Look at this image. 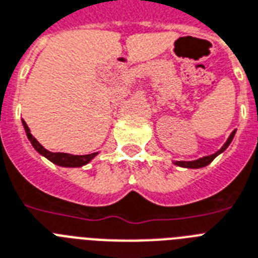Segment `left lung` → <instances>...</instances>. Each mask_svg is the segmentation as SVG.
<instances>
[{
    "instance_id": "obj_1",
    "label": "left lung",
    "mask_w": 258,
    "mask_h": 258,
    "mask_svg": "<svg viewBox=\"0 0 258 258\" xmlns=\"http://www.w3.org/2000/svg\"><path fill=\"white\" fill-rule=\"evenodd\" d=\"M234 135H236V131H233L232 133H230L229 139L226 140V142L222 145V148L218 152H216L214 154H211V156H205V157L203 158H199V160H195V161H176L174 164L178 165V166H182V168H191V169H199V168H204V166H207V165L211 164L212 161H213L214 158L217 157L218 154L222 153L224 150L229 146V144L232 142V140H233Z\"/></svg>"
}]
</instances>
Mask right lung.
<instances>
[{
	"mask_svg": "<svg viewBox=\"0 0 258 258\" xmlns=\"http://www.w3.org/2000/svg\"><path fill=\"white\" fill-rule=\"evenodd\" d=\"M22 125L25 127V132H26V136H28L29 141L32 142L33 148L38 152L40 154H42L44 157H46L47 160H50L53 164L59 165V166H69V168H77V166H82V165H86L88 162H90L96 157L97 153L92 154H84V156H74V154L69 153H51L49 150H46L44 146L41 145L40 142L37 141L34 137L30 133V129L26 125L24 119H22Z\"/></svg>",
	"mask_w": 258,
	"mask_h": 258,
	"instance_id": "obj_1",
	"label": "right lung"
}]
</instances>
